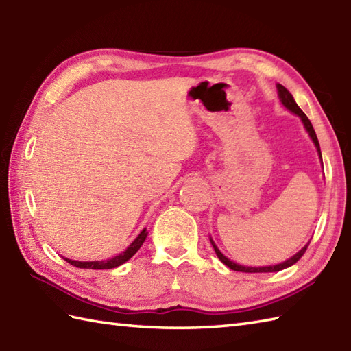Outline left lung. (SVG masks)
<instances>
[{
  "label": "left lung",
  "instance_id": "1",
  "mask_svg": "<svg viewBox=\"0 0 351 351\" xmlns=\"http://www.w3.org/2000/svg\"><path fill=\"white\" fill-rule=\"evenodd\" d=\"M278 92H279V98H280V102L283 104V106H285L289 111H293V113H295L297 116H299V117L302 119L304 128H306V131L309 132V136H311L312 141H314V143H315V147H317V151H318L319 158H322V151H319V143H318L317 134H315L314 126H312V123H311V121L308 119V116L303 113V111L300 110V107L295 104V101H294V98H293V95H291L282 84H278ZM210 240H211V238H210ZM211 244H213V247H214L215 253H217V256H219V259L221 261L223 264L228 265V267L230 268V270L243 271V273H271V271H280V270H283V268H288V267H291L293 264H295L297 261H299V259L304 255V252H306L308 245H309V243H308L302 250L297 252L294 256H291L289 259H287L285 263H280V264H276V265H268V267H244V265L235 264V263H232V261H230V259H228V258H226L225 255H223V253L217 249V245L214 244L213 240H211Z\"/></svg>",
  "mask_w": 351,
  "mask_h": 351
}]
</instances>
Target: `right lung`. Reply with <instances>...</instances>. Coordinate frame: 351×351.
I'll use <instances>...</instances> for the list:
<instances>
[{
  "label": "right lung",
  "instance_id": "add662e5",
  "mask_svg": "<svg viewBox=\"0 0 351 351\" xmlns=\"http://www.w3.org/2000/svg\"><path fill=\"white\" fill-rule=\"evenodd\" d=\"M146 237H147V232H146V229H143L138 234L136 240H134L128 245V249L122 252L121 255H117V256L107 259V261H88V263H81V261H72V259H68V258H64V261H68L71 265H75L78 268H90V270H108V268H116V267L122 265L123 263H126V261L131 259L134 255H136L137 250L141 247V244L145 243Z\"/></svg>",
  "mask_w": 351,
  "mask_h": 351
}]
</instances>
